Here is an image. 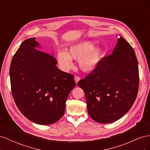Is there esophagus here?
I'll return each mask as SVG.
<instances>
[{
	"label": "esophagus",
	"instance_id": "1",
	"mask_svg": "<svg viewBox=\"0 0 150 150\" xmlns=\"http://www.w3.org/2000/svg\"><path fill=\"white\" fill-rule=\"evenodd\" d=\"M74 80H75V82H76V84H77V83H78L79 82V81L80 80V78L79 76H76L74 78Z\"/></svg>",
	"mask_w": 150,
	"mask_h": 150
}]
</instances>
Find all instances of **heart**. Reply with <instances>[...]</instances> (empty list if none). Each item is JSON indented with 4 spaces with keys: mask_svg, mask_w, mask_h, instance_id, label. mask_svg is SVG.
I'll use <instances>...</instances> for the list:
<instances>
[{
    "mask_svg": "<svg viewBox=\"0 0 150 150\" xmlns=\"http://www.w3.org/2000/svg\"><path fill=\"white\" fill-rule=\"evenodd\" d=\"M94 42L83 40L71 46L67 51H60L57 53V59L62 70L69 71L72 67V59L79 61V66L84 72L94 71L100 62L103 56V50L94 47Z\"/></svg>",
    "mask_w": 150,
    "mask_h": 150,
    "instance_id": "1",
    "label": "heart"
}]
</instances>
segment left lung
<instances>
[{
	"label": "left lung",
	"instance_id": "1",
	"mask_svg": "<svg viewBox=\"0 0 150 150\" xmlns=\"http://www.w3.org/2000/svg\"><path fill=\"white\" fill-rule=\"evenodd\" d=\"M82 88L88 114L99 123H110L123 116L132 107L139 87L137 58L133 47L122 37L112 53L78 83Z\"/></svg>",
	"mask_w": 150,
	"mask_h": 150
}]
</instances>
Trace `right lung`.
<instances>
[{
    "mask_svg": "<svg viewBox=\"0 0 150 150\" xmlns=\"http://www.w3.org/2000/svg\"><path fill=\"white\" fill-rule=\"evenodd\" d=\"M35 38L25 40L13 55L10 67L12 96L27 118L51 125L64 115L66 101L74 88V76L57 67L51 54L38 51Z\"/></svg>",
    "mask_w": 150,
    "mask_h": 150,
    "instance_id": "obj_1",
    "label": "right lung"
}]
</instances>
